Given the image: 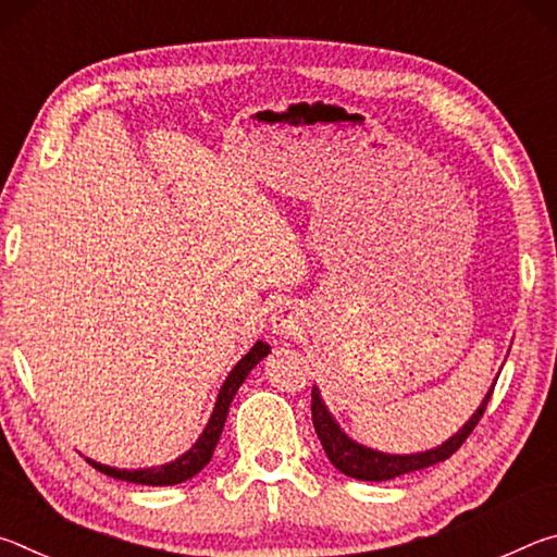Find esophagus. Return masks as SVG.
I'll return each instance as SVG.
<instances>
[{
	"label": "esophagus",
	"instance_id": "esophagus-1",
	"mask_svg": "<svg viewBox=\"0 0 557 557\" xmlns=\"http://www.w3.org/2000/svg\"><path fill=\"white\" fill-rule=\"evenodd\" d=\"M270 326H272V334L280 336V338H292L299 334L301 322H299V312L295 307H277L275 312L270 317Z\"/></svg>",
	"mask_w": 557,
	"mask_h": 557
}]
</instances>
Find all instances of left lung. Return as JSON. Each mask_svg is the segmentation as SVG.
<instances>
[{"instance_id":"1","label":"left lung","mask_w":557,"mask_h":557,"mask_svg":"<svg viewBox=\"0 0 557 557\" xmlns=\"http://www.w3.org/2000/svg\"><path fill=\"white\" fill-rule=\"evenodd\" d=\"M492 391L494 388H488L482 405H479L474 414H471L455 435L437 447L425 449V451H412V455H388V451L366 447L361 442L348 437L342 430V425L336 422L334 414L329 412L317 385L312 388V422L319 440H322V447L326 451L329 461H332L342 474L351 479H361V482H388V479L410 474V471L440 465V461H445L455 455V451L461 447V442L471 435V430H474L479 418L484 414L486 403L492 398Z\"/></svg>"}]
</instances>
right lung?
I'll return each mask as SVG.
<instances>
[{
  "label": "right lung",
  "instance_id": "1",
  "mask_svg": "<svg viewBox=\"0 0 557 557\" xmlns=\"http://www.w3.org/2000/svg\"><path fill=\"white\" fill-rule=\"evenodd\" d=\"M270 354V346L265 342H256V346L245 354L238 363L233 366V371L228 373V379L223 381L219 398H215L213 412L209 422H206L203 432L199 435V440L188 447L182 457H176L174 461L162 467H149V469H115L108 465H100L96 459H88L90 467H96L102 474H108L112 479H122V482H132V484H145V486H174L182 484L186 479H191L199 474V471L209 465L213 457V449L219 445L221 432L225 425V418H228V408L235 398V393L243 385V381L248 379V373L256 369V366Z\"/></svg>",
  "mask_w": 557,
  "mask_h": 557
}]
</instances>
